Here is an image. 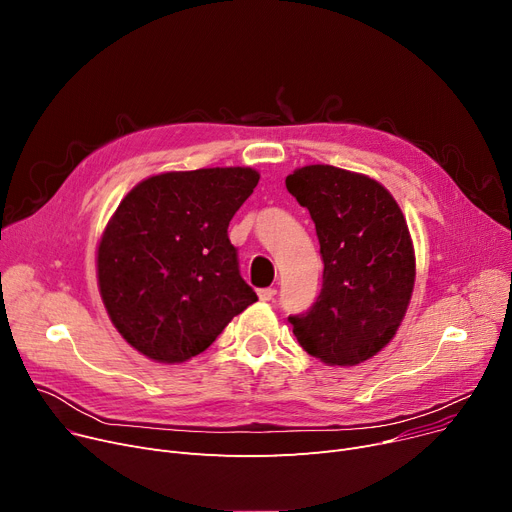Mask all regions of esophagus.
Masks as SVG:
<instances>
[{
	"label": "esophagus",
	"instance_id": "34e87169",
	"mask_svg": "<svg viewBox=\"0 0 512 512\" xmlns=\"http://www.w3.org/2000/svg\"><path fill=\"white\" fill-rule=\"evenodd\" d=\"M275 294H277L275 287H262V289H258V298L262 302H271L275 298Z\"/></svg>",
	"mask_w": 512,
	"mask_h": 512
}]
</instances>
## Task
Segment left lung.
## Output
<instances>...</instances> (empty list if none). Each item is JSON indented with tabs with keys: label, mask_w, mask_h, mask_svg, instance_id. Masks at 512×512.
Here are the masks:
<instances>
[{
	"label": "left lung",
	"mask_w": 512,
	"mask_h": 512,
	"mask_svg": "<svg viewBox=\"0 0 512 512\" xmlns=\"http://www.w3.org/2000/svg\"><path fill=\"white\" fill-rule=\"evenodd\" d=\"M310 212L321 243L323 287L304 314H289L314 358L352 367L389 344L415 285V250L404 214L377 181L312 164L285 179Z\"/></svg>",
	"instance_id": "left-lung-1"
}]
</instances>
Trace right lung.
<instances>
[{
    "label": "right lung",
    "instance_id": "1",
    "mask_svg": "<svg viewBox=\"0 0 512 512\" xmlns=\"http://www.w3.org/2000/svg\"><path fill=\"white\" fill-rule=\"evenodd\" d=\"M258 179L239 166L166 173L120 202L97 248V279L135 350L158 362L198 356L258 300L227 233Z\"/></svg>",
    "mask_w": 512,
    "mask_h": 512
}]
</instances>
